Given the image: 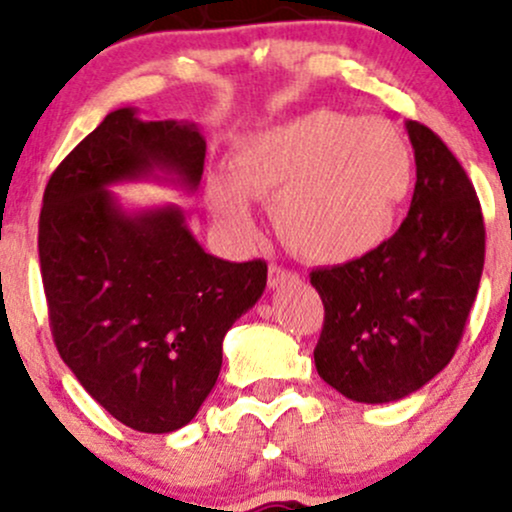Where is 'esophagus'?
Listing matches in <instances>:
<instances>
[{"label":"esophagus","instance_id":"obj_1","mask_svg":"<svg viewBox=\"0 0 512 512\" xmlns=\"http://www.w3.org/2000/svg\"><path fill=\"white\" fill-rule=\"evenodd\" d=\"M286 281H298V274L291 272V269L281 267V264L272 262L269 264V286H279V284H286Z\"/></svg>","mask_w":512,"mask_h":512}]
</instances>
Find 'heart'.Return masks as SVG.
Segmentation results:
<instances>
[{
  "label": "heart",
  "instance_id": "obj_1",
  "mask_svg": "<svg viewBox=\"0 0 512 512\" xmlns=\"http://www.w3.org/2000/svg\"><path fill=\"white\" fill-rule=\"evenodd\" d=\"M409 146L390 122L313 110L252 134L231 178L209 180V207L233 236H250V199L272 204L281 240L303 260L351 262L390 238L409 195Z\"/></svg>",
  "mask_w": 512,
  "mask_h": 512
}]
</instances>
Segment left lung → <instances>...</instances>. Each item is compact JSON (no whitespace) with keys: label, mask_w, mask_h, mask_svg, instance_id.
I'll return each instance as SVG.
<instances>
[{"label":"left lung","mask_w":512,"mask_h":512,"mask_svg":"<svg viewBox=\"0 0 512 512\" xmlns=\"http://www.w3.org/2000/svg\"><path fill=\"white\" fill-rule=\"evenodd\" d=\"M416 187L407 219L368 255L310 272L325 305L315 368L354 402L424 387L460 346L484 269L481 204L433 129L407 122Z\"/></svg>","instance_id":"8db88e82"}]
</instances>
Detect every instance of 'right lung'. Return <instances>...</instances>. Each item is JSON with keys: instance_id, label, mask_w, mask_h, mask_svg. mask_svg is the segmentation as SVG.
Returning <instances> with one entry per match:
<instances>
[{"instance_id": "obj_1", "label": "right lung", "mask_w": 512, "mask_h": 512, "mask_svg": "<svg viewBox=\"0 0 512 512\" xmlns=\"http://www.w3.org/2000/svg\"><path fill=\"white\" fill-rule=\"evenodd\" d=\"M195 125L105 115L50 175L38 255L57 351L84 390L142 433L178 431L216 385L221 344L267 286V262L202 250L178 207L127 214L108 187L173 175L202 180Z\"/></svg>"}]
</instances>
